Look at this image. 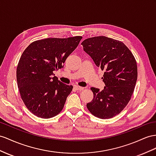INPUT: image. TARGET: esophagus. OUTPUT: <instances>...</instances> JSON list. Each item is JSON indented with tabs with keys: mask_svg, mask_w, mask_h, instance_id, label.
Listing matches in <instances>:
<instances>
[{
	"mask_svg": "<svg viewBox=\"0 0 156 156\" xmlns=\"http://www.w3.org/2000/svg\"><path fill=\"white\" fill-rule=\"evenodd\" d=\"M75 88H76V90H78V91H82V90H83V87H80V86H75Z\"/></svg>",
	"mask_w": 156,
	"mask_h": 156,
	"instance_id": "esophagus-1",
	"label": "esophagus"
}]
</instances>
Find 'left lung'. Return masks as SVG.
<instances>
[{
  "instance_id": "obj_1",
  "label": "left lung",
  "mask_w": 156,
  "mask_h": 156,
  "mask_svg": "<svg viewBox=\"0 0 156 156\" xmlns=\"http://www.w3.org/2000/svg\"><path fill=\"white\" fill-rule=\"evenodd\" d=\"M83 51L105 73L103 90L91 87L94 98L87 103L90 112L98 118H112L120 113L131 98L138 77L133 53L122 42L105 36L85 39Z\"/></svg>"
}]
</instances>
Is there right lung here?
Segmentation results:
<instances>
[{
  "instance_id": "add662e5",
  "label": "right lung",
  "mask_w": 156,
  "mask_h": 156,
  "mask_svg": "<svg viewBox=\"0 0 156 156\" xmlns=\"http://www.w3.org/2000/svg\"><path fill=\"white\" fill-rule=\"evenodd\" d=\"M82 38L37 40L23 51L17 66L18 87L25 105L35 116L49 119L62 110L73 86L59 81L53 72L64 67Z\"/></svg>"
}]
</instances>
